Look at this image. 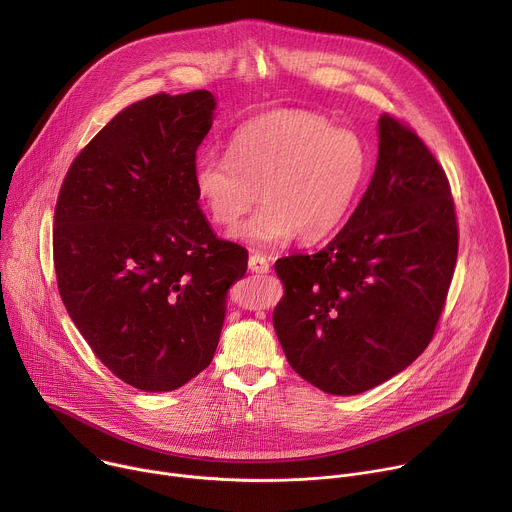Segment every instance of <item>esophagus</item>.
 <instances>
[{
	"label": "esophagus",
	"instance_id": "obj_1",
	"mask_svg": "<svg viewBox=\"0 0 512 512\" xmlns=\"http://www.w3.org/2000/svg\"><path fill=\"white\" fill-rule=\"evenodd\" d=\"M249 269L253 273H267L269 271V259L265 255H261V253H253L249 257Z\"/></svg>",
	"mask_w": 512,
	"mask_h": 512
}]
</instances>
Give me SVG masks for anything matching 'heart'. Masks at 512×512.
I'll use <instances>...</instances> for the list:
<instances>
[{"label": "heart", "mask_w": 512, "mask_h": 512, "mask_svg": "<svg viewBox=\"0 0 512 512\" xmlns=\"http://www.w3.org/2000/svg\"><path fill=\"white\" fill-rule=\"evenodd\" d=\"M369 174L362 139L308 111H277L239 127L229 156L202 152L192 184L210 221L225 231L239 227L257 202L265 206L239 237L271 247L300 237L320 241L336 231Z\"/></svg>", "instance_id": "1"}]
</instances>
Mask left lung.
<instances>
[{"label":"left lung","instance_id":"8db88e82","mask_svg":"<svg viewBox=\"0 0 512 512\" xmlns=\"http://www.w3.org/2000/svg\"><path fill=\"white\" fill-rule=\"evenodd\" d=\"M456 259L444 168L409 125L381 115L377 168L346 227L314 255L275 261L285 294L273 326L291 369L330 395L389 381L431 342Z\"/></svg>","mask_w":512,"mask_h":512}]
</instances>
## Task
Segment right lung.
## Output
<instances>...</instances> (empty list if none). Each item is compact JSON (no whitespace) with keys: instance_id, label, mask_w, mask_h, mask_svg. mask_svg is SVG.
Segmentation results:
<instances>
[{"instance_id":"right-lung-1","label":"right lung","mask_w":512,"mask_h":512,"mask_svg":"<svg viewBox=\"0 0 512 512\" xmlns=\"http://www.w3.org/2000/svg\"><path fill=\"white\" fill-rule=\"evenodd\" d=\"M214 97L137 101L70 164L54 210L60 298L95 356L123 383L174 391L202 373L221 338L245 247L218 239L192 184Z\"/></svg>"}]
</instances>
